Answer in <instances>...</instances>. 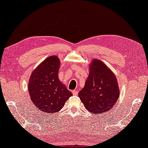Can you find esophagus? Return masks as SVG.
Instances as JSON below:
<instances>
[{"label":"esophagus","instance_id":"obj_1","mask_svg":"<svg viewBox=\"0 0 148 148\" xmlns=\"http://www.w3.org/2000/svg\"><path fill=\"white\" fill-rule=\"evenodd\" d=\"M72 94H73V95H77L78 92L77 90H73L72 91Z\"/></svg>","mask_w":148,"mask_h":148}]
</instances>
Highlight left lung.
Returning <instances> with one entry per match:
<instances>
[{"instance_id": "left-lung-1", "label": "left lung", "mask_w": 148, "mask_h": 148, "mask_svg": "<svg viewBox=\"0 0 148 148\" xmlns=\"http://www.w3.org/2000/svg\"><path fill=\"white\" fill-rule=\"evenodd\" d=\"M88 77L78 93L88 111L94 114L108 111L119 97L118 82L114 74L99 60H93Z\"/></svg>"}]
</instances>
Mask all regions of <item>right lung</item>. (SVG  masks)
<instances>
[{"label":"right lung","instance_id":"1","mask_svg":"<svg viewBox=\"0 0 148 148\" xmlns=\"http://www.w3.org/2000/svg\"><path fill=\"white\" fill-rule=\"evenodd\" d=\"M60 60L51 56L44 60L31 74L29 92L36 108L45 113L56 112L72 95L58 79Z\"/></svg>","mask_w":148,"mask_h":148}]
</instances>
